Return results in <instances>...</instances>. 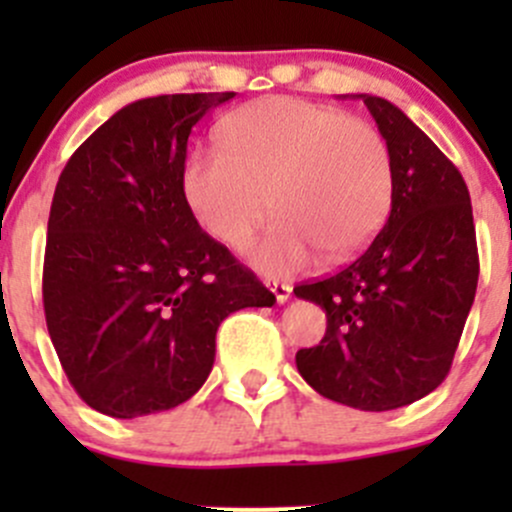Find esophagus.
<instances>
[{
	"mask_svg": "<svg viewBox=\"0 0 512 512\" xmlns=\"http://www.w3.org/2000/svg\"><path fill=\"white\" fill-rule=\"evenodd\" d=\"M272 289V294H275V299H277V304H285L289 297H292V287L289 285H285V282H270V285H267Z\"/></svg>",
	"mask_w": 512,
	"mask_h": 512,
	"instance_id": "1",
	"label": "esophagus"
}]
</instances>
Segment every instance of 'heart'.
Here are the masks:
<instances>
[{"instance_id": "obj_1", "label": "heart", "mask_w": 512, "mask_h": 512, "mask_svg": "<svg viewBox=\"0 0 512 512\" xmlns=\"http://www.w3.org/2000/svg\"><path fill=\"white\" fill-rule=\"evenodd\" d=\"M223 148L185 163V198L200 225L227 247H250L252 267L287 277L319 257L339 262L364 250L384 225L394 190L389 146L371 123L294 96L237 108L220 126Z\"/></svg>"}]
</instances>
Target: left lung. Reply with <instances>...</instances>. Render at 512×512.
I'll use <instances>...</instances> for the list:
<instances>
[{
	"label": "left lung",
	"mask_w": 512,
	"mask_h": 512,
	"mask_svg": "<svg viewBox=\"0 0 512 512\" xmlns=\"http://www.w3.org/2000/svg\"><path fill=\"white\" fill-rule=\"evenodd\" d=\"M359 96L389 146L391 213L352 265L294 287L327 312L324 339L299 349L297 369L324 399L391 411L451 369L478 287L476 225L456 165L399 106Z\"/></svg>",
	"instance_id": "left-lung-1"
}]
</instances>
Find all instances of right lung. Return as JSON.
Listing matches in <instances>:
<instances>
[{
  "mask_svg": "<svg viewBox=\"0 0 512 512\" xmlns=\"http://www.w3.org/2000/svg\"><path fill=\"white\" fill-rule=\"evenodd\" d=\"M227 94L133 101L69 158L51 200L44 312L76 394L101 414L175 409L210 376L220 322L270 292L200 230L188 136Z\"/></svg>",
  "mask_w": 512,
  "mask_h": 512,
  "instance_id": "right-lung-1",
  "label": "right lung"
}]
</instances>
